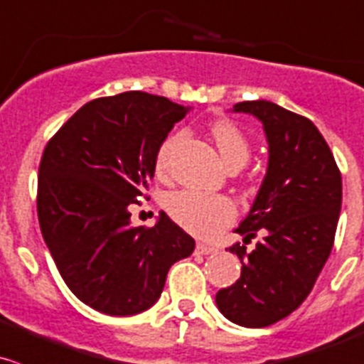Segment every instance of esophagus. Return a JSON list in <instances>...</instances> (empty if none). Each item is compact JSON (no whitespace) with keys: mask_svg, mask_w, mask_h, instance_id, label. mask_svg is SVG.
<instances>
[{"mask_svg":"<svg viewBox=\"0 0 364 364\" xmlns=\"http://www.w3.org/2000/svg\"><path fill=\"white\" fill-rule=\"evenodd\" d=\"M217 247L215 245H208V243H203V242H199L196 245V252L197 254H203V256H206V254H213V252H217Z\"/></svg>","mask_w":364,"mask_h":364,"instance_id":"1","label":"esophagus"}]
</instances>
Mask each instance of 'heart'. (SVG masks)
Masks as SVG:
<instances>
[{
	"label": "heart",
	"mask_w": 364,
	"mask_h": 364,
	"mask_svg": "<svg viewBox=\"0 0 364 364\" xmlns=\"http://www.w3.org/2000/svg\"><path fill=\"white\" fill-rule=\"evenodd\" d=\"M211 136L215 140L222 161L228 168L243 167L250 158V146L245 135L235 122L220 119L211 124ZM183 135H172L160 146L156 154L158 176L167 174L174 151L181 144ZM167 211L183 229L200 238H211L218 235L235 218V204L222 196H204V193L185 192L172 193L167 199Z\"/></svg>",
	"instance_id": "obj_1"
}]
</instances>
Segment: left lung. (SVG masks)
I'll return each instance as SVG.
<instances>
[{
    "label": "left lung",
    "mask_w": 364,
    "mask_h": 364,
    "mask_svg": "<svg viewBox=\"0 0 364 364\" xmlns=\"http://www.w3.org/2000/svg\"><path fill=\"white\" fill-rule=\"evenodd\" d=\"M232 112L254 115L268 142V167L249 215L229 247L240 279L218 290L222 315L243 327H267L294 313L313 290L336 235L341 174L322 133L309 119L270 101H243ZM259 234L252 251L245 243Z\"/></svg>",
    "instance_id": "1"
}]
</instances>
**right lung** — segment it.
Listing matches in <instances>:
<instances>
[{"label": "right lung", "instance_id": "1", "mask_svg": "<svg viewBox=\"0 0 364 364\" xmlns=\"http://www.w3.org/2000/svg\"><path fill=\"white\" fill-rule=\"evenodd\" d=\"M190 108L146 92L83 105L46 146L38 167L42 236L69 290L96 311L129 316L149 309L167 272L196 242L165 213L133 228L156 154Z\"/></svg>", "mask_w": 364, "mask_h": 364}]
</instances>
